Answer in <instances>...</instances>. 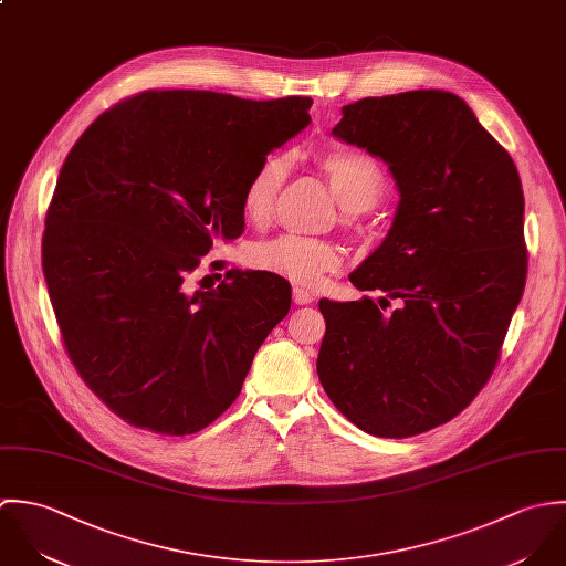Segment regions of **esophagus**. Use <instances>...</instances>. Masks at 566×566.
I'll return each mask as SVG.
<instances>
[{
  "label": "esophagus",
  "mask_w": 566,
  "mask_h": 566,
  "mask_svg": "<svg viewBox=\"0 0 566 566\" xmlns=\"http://www.w3.org/2000/svg\"><path fill=\"white\" fill-rule=\"evenodd\" d=\"M313 300H315L313 293H308V291H304V289H293V302H295L297 306H306V304H311Z\"/></svg>",
  "instance_id": "obj_1"
}]
</instances>
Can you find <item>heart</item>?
Here are the masks:
<instances>
[{
  "instance_id": "1",
  "label": "heart",
  "mask_w": 566,
  "mask_h": 566,
  "mask_svg": "<svg viewBox=\"0 0 566 566\" xmlns=\"http://www.w3.org/2000/svg\"><path fill=\"white\" fill-rule=\"evenodd\" d=\"M319 168L347 212L374 208L385 190L382 168L367 153L333 150L319 157ZM286 175L289 159L284 155H269L253 170L242 192V210L249 221L260 223L271 214ZM249 262L255 269L282 275L293 284L317 286L328 273L339 269L340 251L328 240L280 233L255 244L249 251Z\"/></svg>"
}]
</instances>
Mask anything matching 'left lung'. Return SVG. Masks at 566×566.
I'll use <instances>...</instances> for the list:
<instances>
[{"label": "left lung", "instance_id": "obj_1", "mask_svg": "<svg viewBox=\"0 0 566 566\" xmlns=\"http://www.w3.org/2000/svg\"><path fill=\"white\" fill-rule=\"evenodd\" d=\"M333 135L380 157L400 195L391 229L349 282L378 306L319 300L317 374L376 438L461 413L488 382L527 277L523 186L510 153L451 92L416 90L340 109Z\"/></svg>", "mask_w": 566, "mask_h": 566}]
</instances>
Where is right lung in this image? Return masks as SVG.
Segmentation results:
<instances>
[{
  "mask_svg": "<svg viewBox=\"0 0 566 566\" xmlns=\"http://www.w3.org/2000/svg\"><path fill=\"white\" fill-rule=\"evenodd\" d=\"M311 105L144 92L70 150L45 217L43 275L74 367L124 422L161 436L206 429L289 315L280 275L229 269L208 291L190 275L214 238L242 233L249 177L311 124Z\"/></svg>",
  "mask_w": 566,
  "mask_h": 566,
  "instance_id": "add662e5",
  "label": "right lung"
}]
</instances>
